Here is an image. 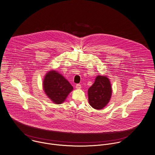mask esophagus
Wrapping results in <instances>:
<instances>
[{
  "label": "esophagus",
  "mask_w": 155,
  "mask_h": 155,
  "mask_svg": "<svg viewBox=\"0 0 155 155\" xmlns=\"http://www.w3.org/2000/svg\"><path fill=\"white\" fill-rule=\"evenodd\" d=\"M75 87H76L77 89H81V84H76Z\"/></svg>",
  "instance_id": "1"
}]
</instances>
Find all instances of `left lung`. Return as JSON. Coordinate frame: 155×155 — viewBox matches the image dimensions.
Here are the masks:
<instances>
[{"label": "left lung", "mask_w": 155, "mask_h": 155, "mask_svg": "<svg viewBox=\"0 0 155 155\" xmlns=\"http://www.w3.org/2000/svg\"><path fill=\"white\" fill-rule=\"evenodd\" d=\"M112 95L110 81L106 76L98 75L93 85L88 89L90 105L95 109H101L109 102Z\"/></svg>", "instance_id": "left-lung-1"}]
</instances>
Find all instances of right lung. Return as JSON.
Here are the masks:
<instances>
[{
    "mask_svg": "<svg viewBox=\"0 0 155 155\" xmlns=\"http://www.w3.org/2000/svg\"><path fill=\"white\" fill-rule=\"evenodd\" d=\"M43 89L47 96L55 104H61L72 91L73 87L63 75L57 72L50 71L45 75Z\"/></svg>",
    "mask_w": 155,
    "mask_h": 155,
    "instance_id": "obj_1",
    "label": "right lung"
}]
</instances>
